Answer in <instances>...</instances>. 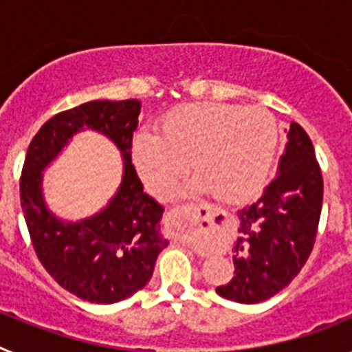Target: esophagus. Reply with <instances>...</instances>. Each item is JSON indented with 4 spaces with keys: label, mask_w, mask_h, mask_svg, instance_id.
<instances>
[{
    "label": "esophagus",
    "mask_w": 352,
    "mask_h": 352,
    "mask_svg": "<svg viewBox=\"0 0 352 352\" xmlns=\"http://www.w3.org/2000/svg\"><path fill=\"white\" fill-rule=\"evenodd\" d=\"M167 222L170 223L173 227V231L183 239H194L197 236L199 227L192 226L190 219H188V214L183 208H174L167 213Z\"/></svg>",
    "instance_id": "obj_1"
}]
</instances>
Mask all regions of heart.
Wrapping results in <instances>:
<instances>
[{
    "label": "heart",
    "mask_w": 352,
    "mask_h": 352,
    "mask_svg": "<svg viewBox=\"0 0 352 352\" xmlns=\"http://www.w3.org/2000/svg\"><path fill=\"white\" fill-rule=\"evenodd\" d=\"M276 144L278 125L266 109L208 102L170 111L157 135L135 138L132 153L153 194H169L192 162L195 188L222 203H241L263 188Z\"/></svg>",
    "instance_id": "heart-1"
}]
</instances>
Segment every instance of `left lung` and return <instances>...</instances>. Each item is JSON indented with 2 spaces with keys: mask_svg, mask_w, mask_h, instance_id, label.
Segmentation results:
<instances>
[{
  "mask_svg": "<svg viewBox=\"0 0 352 352\" xmlns=\"http://www.w3.org/2000/svg\"><path fill=\"white\" fill-rule=\"evenodd\" d=\"M278 174L256 203L239 210L234 276L217 287L238 303H259L287 287L309 259L322 208V174L303 126L291 123Z\"/></svg>",
  "mask_w": 352,
  "mask_h": 352,
  "instance_id": "8db88e82",
  "label": "left lung"
}]
</instances>
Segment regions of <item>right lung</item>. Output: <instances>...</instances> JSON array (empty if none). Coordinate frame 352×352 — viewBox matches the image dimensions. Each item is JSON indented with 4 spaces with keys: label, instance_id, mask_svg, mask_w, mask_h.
Returning a JSON list of instances; mask_svg holds the SVG:
<instances>
[{
    "label": "right lung",
    "instance_id": "obj_1",
    "mask_svg": "<svg viewBox=\"0 0 352 352\" xmlns=\"http://www.w3.org/2000/svg\"><path fill=\"white\" fill-rule=\"evenodd\" d=\"M139 111V100H93L54 114L31 139L24 158L19 190L36 257L61 287L91 303H116L144 287L158 254L169 245L158 223L164 206L142 192L132 164ZM84 126L115 141L126 160L124 182L98 215L61 223L43 204L41 170Z\"/></svg>",
    "mask_w": 352,
    "mask_h": 352
}]
</instances>
